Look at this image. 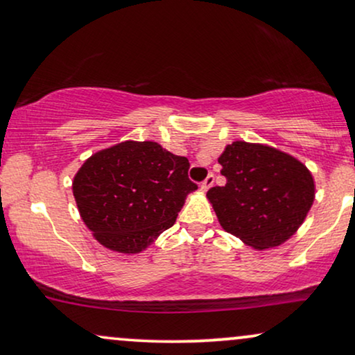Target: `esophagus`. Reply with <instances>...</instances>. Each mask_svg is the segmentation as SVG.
I'll return each instance as SVG.
<instances>
[{
	"label": "esophagus",
	"instance_id": "1",
	"mask_svg": "<svg viewBox=\"0 0 355 355\" xmlns=\"http://www.w3.org/2000/svg\"><path fill=\"white\" fill-rule=\"evenodd\" d=\"M213 183H214V175H213V173H209L208 177L205 178V182L201 183V190H203V191H208L209 188L213 187Z\"/></svg>",
	"mask_w": 355,
	"mask_h": 355
}]
</instances>
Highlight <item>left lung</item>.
<instances>
[{
	"instance_id": "left-lung-1",
	"label": "left lung",
	"mask_w": 355,
	"mask_h": 355,
	"mask_svg": "<svg viewBox=\"0 0 355 355\" xmlns=\"http://www.w3.org/2000/svg\"><path fill=\"white\" fill-rule=\"evenodd\" d=\"M226 185L208 200L224 231L254 249L284 244L297 232L315 201L311 172L285 152L236 141L221 157Z\"/></svg>"
}]
</instances>
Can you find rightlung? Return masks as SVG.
Segmentation results:
<instances>
[{
  "instance_id": "add662e5",
  "label": "right lung",
  "mask_w": 355,
  "mask_h": 355,
  "mask_svg": "<svg viewBox=\"0 0 355 355\" xmlns=\"http://www.w3.org/2000/svg\"><path fill=\"white\" fill-rule=\"evenodd\" d=\"M190 162L157 142L125 141L93 154L73 178L80 216L95 239L137 254L173 226L188 193Z\"/></svg>"
}]
</instances>
